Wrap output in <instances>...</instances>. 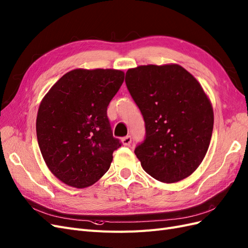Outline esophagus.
Listing matches in <instances>:
<instances>
[{
  "instance_id": "1",
  "label": "esophagus",
  "mask_w": 248,
  "mask_h": 248,
  "mask_svg": "<svg viewBox=\"0 0 248 248\" xmlns=\"http://www.w3.org/2000/svg\"><path fill=\"white\" fill-rule=\"evenodd\" d=\"M122 144L124 146H129L131 144V137L130 136H127L125 138L122 139Z\"/></svg>"
}]
</instances>
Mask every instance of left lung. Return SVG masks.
<instances>
[{"mask_svg":"<svg viewBox=\"0 0 248 248\" xmlns=\"http://www.w3.org/2000/svg\"><path fill=\"white\" fill-rule=\"evenodd\" d=\"M125 82L145 121L146 138L134 150L141 168L164 183L190 176L208 151L214 123L200 82L178 64L128 69Z\"/></svg>","mask_w":248,"mask_h":248,"instance_id":"obj_1","label":"left lung"}]
</instances>
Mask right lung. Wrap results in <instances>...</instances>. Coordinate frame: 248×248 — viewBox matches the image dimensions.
Listing matches in <instances>:
<instances>
[{
	"mask_svg": "<svg viewBox=\"0 0 248 248\" xmlns=\"http://www.w3.org/2000/svg\"><path fill=\"white\" fill-rule=\"evenodd\" d=\"M124 81L116 69H74L42 99L36 120L47 168L76 188L91 186L108 170L121 142L112 137L108 107Z\"/></svg>",
	"mask_w": 248,
	"mask_h": 248,
	"instance_id": "obj_1",
	"label": "right lung"
}]
</instances>
